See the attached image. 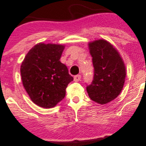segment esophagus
Masks as SVG:
<instances>
[{
	"instance_id": "34e87169",
	"label": "esophagus",
	"mask_w": 146,
	"mask_h": 146,
	"mask_svg": "<svg viewBox=\"0 0 146 146\" xmlns=\"http://www.w3.org/2000/svg\"><path fill=\"white\" fill-rule=\"evenodd\" d=\"M81 75H76L74 76V81L75 82H79V81L81 80Z\"/></svg>"
}]
</instances>
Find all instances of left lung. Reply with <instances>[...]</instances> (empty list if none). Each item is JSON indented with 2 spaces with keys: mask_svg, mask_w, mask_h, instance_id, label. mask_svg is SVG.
I'll use <instances>...</instances> for the list:
<instances>
[{
  "mask_svg": "<svg viewBox=\"0 0 146 146\" xmlns=\"http://www.w3.org/2000/svg\"><path fill=\"white\" fill-rule=\"evenodd\" d=\"M94 67V79L87 86L88 96L101 105L117 97L125 83L126 70L117 50L108 41L100 39L88 44Z\"/></svg>",
  "mask_w": 146,
  "mask_h": 146,
  "instance_id": "left-lung-1",
  "label": "left lung"
}]
</instances>
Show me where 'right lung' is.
Here are the masks:
<instances>
[{
  "instance_id": "add662e5",
  "label": "right lung",
  "mask_w": 146,
  "mask_h": 146,
  "mask_svg": "<svg viewBox=\"0 0 146 146\" xmlns=\"http://www.w3.org/2000/svg\"><path fill=\"white\" fill-rule=\"evenodd\" d=\"M64 45L39 43L26 55L21 66L22 83L30 99L44 108L63 100L73 78L60 62Z\"/></svg>"
}]
</instances>
